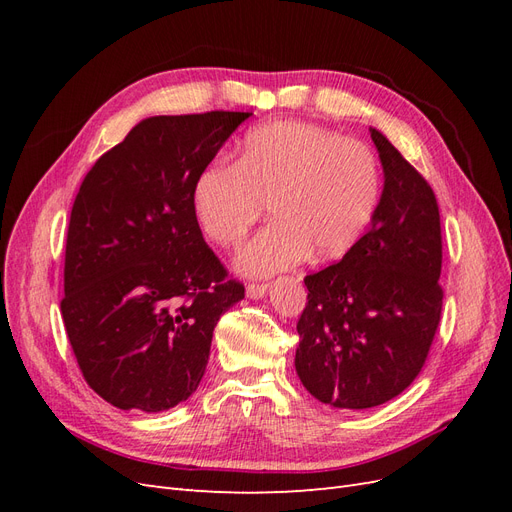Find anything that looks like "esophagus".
<instances>
[{
  "label": "esophagus",
  "instance_id": "34e87169",
  "mask_svg": "<svg viewBox=\"0 0 512 512\" xmlns=\"http://www.w3.org/2000/svg\"><path fill=\"white\" fill-rule=\"evenodd\" d=\"M245 292L250 299H262L267 294V284H247Z\"/></svg>",
  "mask_w": 512,
  "mask_h": 512
}]
</instances>
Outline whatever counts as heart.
<instances>
[{
    "mask_svg": "<svg viewBox=\"0 0 512 512\" xmlns=\"http://www.w3.org/2000/svg\"><path fill=\"white\" fill-rule=\"evenodd\" d=\"M374 149L307 121H269L247 132L232 164L194 181L192 211L203 235L237 247L269 205L273 222L243 247L239 269L271 275L309 254L335 260L363 237L380 203Z\"/></svg>",
    "mask_w": 512,
    "mask_h": 512,
    "instance_id": "b5f03b06",
    "label": "heart"
}]
</instances>
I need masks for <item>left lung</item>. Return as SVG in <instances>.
Segmentation results:
<instances>
[{"mask_svg":"<svg viewBox=\"0 0 512 512\" xmlns=\"http://www.w3.org/2000/svg\"><path fill=\"white\" fill-rule=\"evenodd\" d=\"M384 190L371 226L335 265L305 275L294 367L322 404L365 410L406 391L436 337L442 228L427 179L371 128Z\"/></svg>","mask_w":512,"mask_h":512,"instance_id":"obj_1","label":"left lung"}]
</instances>
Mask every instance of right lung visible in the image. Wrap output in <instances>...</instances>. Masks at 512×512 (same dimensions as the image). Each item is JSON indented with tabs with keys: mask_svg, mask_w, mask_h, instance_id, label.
<instances>
[{
	"mask_svg": "<svg viewBox=\"0 0 512 512\" xmlns=\"http://www.w3.org/2000/svg\"><path fill=\"white\" fill-rule=\"evenodd\" d=\"M250 113L143 119L74 198L61 318L85 382L121 410L188 399L220 316L245 297L205 243L192 188Z\"/></svg>",
	"mask_w": 512,
	"mask_h": 512,
	"instance_id": "obj_1",
	"label": "right lung"
}]
</instances>
